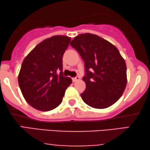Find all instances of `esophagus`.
Listing matches in <instances>:
<instances>
[{
	"label": "esophagus",
	"instance_id": "1",
	"mask_svg": "<svg viewBox=\"0 0 150 150\" xmlns=\"http://www.w3.org/2000/svg\"><path fill=\"white\" fill-rule=\"evenodd\" d=\"M79 80H80V77L79 76H76V77L73 78V79H72L73 82H76V81H79Z\"/></svg>",
	"mask_w": 150,
	"mask_h": 150
}]
</instances>
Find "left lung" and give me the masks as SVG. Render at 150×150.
I'll use <instances>...</instances> for the list:
<instances>
[{"instance_id":"1","label":"left lung","mask_w":150,"mask_h":150,"mask_svg":"<svg viewBox=\"0 0 150 150\" xmlns=\"http://www.w3.org/2000/svg\"><path fill=\"white\" fill-rule=\"evenodd\" d=\"M70 45L85 62L86 88L81 94L92 108L105 109L121 97L127 85V67L116 46L97 35L85 33L76 36Z\"/></svg>"}]
</instances>
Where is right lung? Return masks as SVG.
I'll return each instance as SVG.
<instances>
[{
  "label": "right lung",
  "mask_w": 150,
  "mask_h": 150,
  "mask_svg": "<svg viewBox=\"0 0 150 150\" xmlns=\"http://www.w3.org/2000/svg\"><path fill=\"white\" fill-rule=\"evenodd\" d=\"M70 40V37L63 35L50 37L37 45L23 60L19 87L25 100L36 110L47 112L57 108L72 83L71 78L63 76L62 63Z\"/></svg>",
  "instance_id": "right-lung-1"
}]
</instances>
